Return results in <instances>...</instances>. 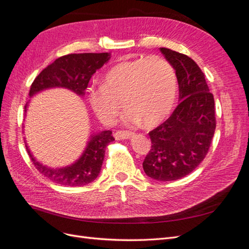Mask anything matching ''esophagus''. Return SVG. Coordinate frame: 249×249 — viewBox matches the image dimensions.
<instances>
[{
	"label": "esophagus",
	"mask_w": 249,
	"mask_h": 249,
	"mask_svg": "<svg viewBox=\"0 0 249 249\" xmlns=\"http://www.w3.org/2000/svg\"><path fill=\"white\" fill-rule=\"evenodd\" d=\"M134 135L133 132H129V131H117L114 134V138L116 140H120V139H127L131 138Z\"/></svg>",
	"instance_id": "1"
}]
</instances>
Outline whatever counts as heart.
Here are the masks:
<instances>
[{"label": "heart", "mask_w": 249, "mask_h": 249, "mask_svg": "<svg viewBox=\"0 0 249 249\" xmlns=\"http://www.w3.org/2000/svg\"><path fill=\"white\" fill-rule=\"evenodd\" d=\"M178 93L177 73L160 56L124 60L104 74L102 86L90 88L88 102L102 123L112 124L124 106L125 118L152 126L171 111Z\"/></svg>", "instance_id": "obj_1"}]
</instances>
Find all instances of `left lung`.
Segmentation results:
<instances>
[{
  "instance_id": "8db88e82",
  "label": "left lung",
  "mask_w": 249,
  "mask_h": 249,
  "mask_svg": "<svg viewBox=\"0 0 249 249\" xmlns=\"http://www.w3.org/2000/svg\"><path fill=\"white\" fill-rule=\"evenodd\" d=\"M160 51L176 70L179 104L171 116L148 133L152 149L143 169L157 180H176L189 175L205 159L215 129V102L205 74L187 55Z\"/></svg>"
}]
</instances>
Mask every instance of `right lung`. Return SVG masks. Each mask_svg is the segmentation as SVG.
<instances>
[{
	"instance_id": "add662e5",
	"label": "right lung",
	"mask_w": 249,
	"mask_h": 249,
	"mask_svg": "<svg viewBox=\"0 0 249 249\" xmlns=\"http://www.w3.org/2000/svg\"><path fill=\"white\" fill-rule=\"evenodd\" d=\"M109 58L108 53H83L60 57L35 78L29 95L32 96L43 89L52 87H64L79 95H84L90 78ZM26 109L27 105L25 111ZM113 140L114 138L111 131L92 135L80 159L71 166L60 169L43 166L34 159L27 145L26 148L34 166L44 177L59 185L76 187L87 185L97 178L102 168L105 150Z\"/></svg>"
}]
</instances>
